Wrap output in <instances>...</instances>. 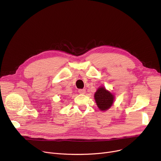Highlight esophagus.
<instances>
[{"label":"esophagus","instance_id":"esophagus-1","mask_svg":"<svg viewBox=\"0 0 161 161\" xmlns=\"http://www.w3.org/2000/svg\"><path fill=\"white\" fill-rule=\"evenodd\" d=\"M79 92L81 94H84L86 93V90L85 89H79Z\"/></svg>","mask_w":161,"mask_h":161}]
</instances>
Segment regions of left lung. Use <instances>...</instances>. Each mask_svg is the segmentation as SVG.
Instances as JSON below:
<instances>
[{"label": "left lung", "mask_w": 161, "mask_h": 161, "mask_svg": "<svg viewBox=\"0 0 161 161\" xmlns=\"http://www.w3.org/2000/svg\"><path fill=\"white\" fill-rule=\"evenodd\" d=\"M96 105L101 111H106L110 108L114 103V96L104 88L99 87L94 94Z\"/></svg>", "instance_id": "8db88e82"}]
</instances>
